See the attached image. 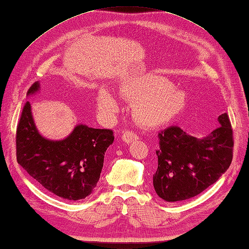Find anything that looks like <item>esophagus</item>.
Returning <instances> with one entry per match:
<instances>
[{"label":"esophagus","mask_w":249,"mask_h":249,"mask_svg":"<svg viewBox=\"0 0 249 249\" xmlns=\"http://www.w3.org/2000/svg\"><path fill=\"white\" fill-rule=\"evenodd\" d=\"M138 136H137L134 131H130V130H126L125 133H123L122 135V140H123L125 143H131L133 141L138 140Z\"/></svg>","instance_id":"1"}]
</instances>
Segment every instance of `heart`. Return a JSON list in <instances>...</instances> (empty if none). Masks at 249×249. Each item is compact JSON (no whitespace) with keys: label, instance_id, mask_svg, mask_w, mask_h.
Wrapping results in <instances>:
<instances>
[{"label":"heart","instance_id":"heart-1","mask_svg":"<svg viewBox=\"0 0 249 249\" xmlns=\"http://www.w3.org/2000/svg\"><path fill=\"white\" fill-rule=\"evenodd\" d=\"M121 96L134 105L136 122L146 128L161 127L170 123L186 105V96L173 87L167 78L158 75L142 76L123 82ZM97 108L106 118H112L120 110L118 100L107 89H100Z\"/></svg>","mask_w":249,"mask_h":249}]
</instances>
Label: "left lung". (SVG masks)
Listing matches in <instances>:
<instances>
[{"label":"left lung","instance_id":"left-lung-1","mask_svg":"<svg viewBox=\"0 0 249 249\" xmlns=\"http://www.w3.org/2000/svg\"><path fill=\"white\" fill-rule=\"evenodd\" d=\"M218 122V127L202 139L178 126L158 134V167L153 185L161 199L179 202L193 198L228 170L233 156V131L227 113L219 115Z\"/></svg>","mask_w":249,"mask_h":249}]
</instances>
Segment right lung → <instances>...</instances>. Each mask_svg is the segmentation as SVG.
Instances as JSON below:
<instances>
[{
	"mask_svg": "<svg viewBox=\"0 0 249 249\" xmlns=\"http://www.w3.org/2000/svg\"><path fill=\"white\" fill-rule=\"evenodd\" d=\"M39 83L28 95L35 94ZM114 140L111 129L77 125L63 140L44 138L37 130L31 104L26 102L16 135L17 161L48 192L64 200H81L91 195L104 166L105 153Z\"/></svg>",
	"mask_w": 249,
	"mask_h": 249,
	"instance_id": "obj_1",
	"label": "right lung"
}]
</instances>
